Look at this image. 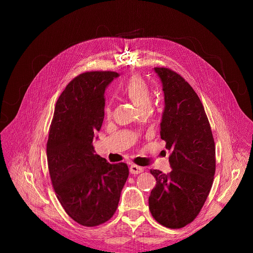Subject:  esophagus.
Here are the masks:
<instances>
[{
	"mask_svg": "<svg viewBox=\"0 0 253 253\" xmlns=\"http://www.w3.org/2000/svg\"><path fill=\"white\" fill-rule=\"evenodd\" d=\"M142 171H143V168L140 167V166H137V165H134V164H132L130 166V173L131 174H139V173H141Z\"/></svg>",
	"mask_w": 253,
	"mask_h": 253,
	"instance_id": "obj_1",
	"label": "esophagus"
}]
</instances>
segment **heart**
Instances as JSON below:
<instances>
[{
	"mask_svg": "<svg viewBox=\"0 0 253 253\" xmlns=\"http://www.w3.org/2000/svg\"><path fill=\"white\" fill-rule=\"evenodd\" d=\"M121 92L140 111L148 109L151 104V89L139 75L131 76L121 86ZM103 112L105 118H110L112 114L111 106L106 104Z\"/></svg>",
	"mask_w": 253,
	"mask_h": 253,
	"instance_id": "b5f03b06",
	"label": "heart"
}]
</instances>
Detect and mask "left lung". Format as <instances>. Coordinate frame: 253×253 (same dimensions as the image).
I'll use <instances>...</instances> for the list:
<instances>
[{
  "label": "left lung",
  "instance_id": "obj_1",
  "mask_svg": "<svg viewBox=\"0 0 253 253\" xmlns=\"http://www.w3.org/2000/svg\"><path fill=\"white\" fill-rule=\"evenodd\" d=\"M165 98L160 135L170 152L171 171L151 169L157 180L149 198L153 217L180 229L200 213L213 183L215 143L204 106L192 86L176 72L155 68Z\"/></svg>",
  "mask_w": 253,
  "mask_h": 253
}]
</instances>
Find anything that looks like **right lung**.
I'll return each mask as SVG.
<instances>
[{"label": "right lung", "mask_w": 253, "mask_h": 253, "mask_svg": "<svg viewBox=\"0 0 253 253\" xmlns=\"http://www.w3.org/2000/svg\"><path fill=\"white\" fill-rule=\"evenodd\" d=\"M116 72L80 74L56 101L47 141L53 189L68 215L84 227L110 220L128 178L125 163L111 164L94 154L93 137L104 117L105 87Z\"/></svg>", "instance_id": "add662e5"}]
</instances>
